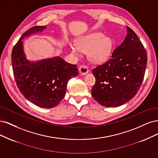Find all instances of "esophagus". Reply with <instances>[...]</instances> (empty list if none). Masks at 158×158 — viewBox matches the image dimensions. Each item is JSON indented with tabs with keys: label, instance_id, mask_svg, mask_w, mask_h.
Segmentation results:
<instances>
[{
	"label": "esophagus",
	"instance_id": "esophagus-1",
	"mask_svg": "<svg viewBox=\"0 0 158 158\" xmlns=\"http://www.w3.org/2000/svg\"><path fill=\"white\" fill-rule=\"evenodd\" d=\"M89 72V69L85 65H81L79 68V73L81 75H85L86 74Z\"/></svg>",
	"mask_w": 158,
	"mask_h": 158
}]
</instances>
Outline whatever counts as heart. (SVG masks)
I'll return each instance as SVG.
<instances>
[{
    "instance_id": "heart-1",
    "label": "heart",
    "mask_w": 158,
    "mask_h": 158,
    "mask_svg": "<svg viewBox=\"0 0 158 158\" xmlns=\"http://www.w3.org/2000/svg\"><path fill=\"white\" fill-rule=\"evenodd\" d=\"M113 42L109 37L102 33H93L81 37L77 43L69 44L70 52L79 56L81 52H87L89 60L94 64H102L110 58Z\"/></svg>"
}]
</instances>
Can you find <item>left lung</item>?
<instances>
[{
  "label": "left lung",
  "mask_w": 158,
  "mask_h": 158,
  "mask_svg": "<svg viewBox=\"0 0 158 158\" xmlns=\"http://www.w3.org/2000/svg\"><path fill=\"white\" fill-rule=\"evenodd\" d=\"M123 42L111 58L93 69L96 83L91 90L93 98L106 107L125 104L138 92L144 77L147 53L136 34L127 27Z\"/></svg>",
  "instance_id": "8db88e82"
}]
</instances>
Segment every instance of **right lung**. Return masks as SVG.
Instances as JSON below:
<instances>
[{
    "label": "right lung",
    "mask_w": 158,
    "mask_h": 158,
    "mask_svg": "<svg viewBox=\"0 0 158 158\" xmlns=\"http://www.w3.org/2000/svg\"><path fill=\"white\" fill-rule=\"evenodd\" d=\"M47 26H34L25 31L12 52V69L21 93L40 108H52L63 99L69 80L78 75L77 65L59 56L33 62L26 58L22 40L42 32Z\"/></svg>",
    "instance_id": "1"
}]
</instances>
